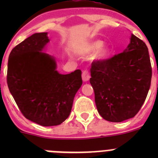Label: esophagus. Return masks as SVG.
Here are the masks:
<instances>
[{
    "instance_id": "esophagus-1",
    "label": "esophagus",
    "mask_w": 158,
    "mask_h": 158,
    "mask_svg": "<svg viewBox=\"0 0 158 158\" xmlns=\"http://www.w3.org/2000/svg\"><path fill=\"white\" fill-rule=\"evenodd\" d=\"M82 80H83L84 82H86V81L89 80V78H90V73H89V70L87 69L83 70L82 74Z\"/></svg>"
}]
</instances>
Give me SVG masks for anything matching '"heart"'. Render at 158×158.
Returning <instances> with one entry per match:
<instances>
[{"label":"heart","mask_w":158,"mask_h":158,"mask_svg":"<svg viewBox=\"0 0 158 158\" xmlns=\"http://www.w3.org/2000/svg\"><path fill=\"white\" fill-rule=\"evenodd\" d=\"M98 48L100 49L97 51L96 54H95V58L100 59V60L106 58L109 56V50L107 47H104V46H102V43L100 41H96V42H94L92 44H91L89 45L88 50L89 52H93V51L96 50Z\"/></svg>","instance_id":"b5f03b06"}]
</instances>
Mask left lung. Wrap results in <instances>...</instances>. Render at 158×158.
Masks as SVG:
<instances>
[{"label": "left lung", "instance_id": "left-lung-1", "mask_svg": "<svg viewBox=\"0 0 158 158\" xmlns=\"http://www.w3.org/2000/svg\"><path fill=\"white\" fill-rule=\"evenodd\" d=\"M90 72L95 105L103 118L121 122L136 115L145 101L152 76L144 42L131 34L123 52L94 60Z\"/></svg>", "mask_w": 158, "mask_h": 158}]
</instances>
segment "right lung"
Wrapping results in <instances>:
<instances>
[{"instance_id":"add662e5","label":"right lung","mask_w":158,"mask_h":158,"mask_svg":"<svg viewBox=\"0 0 158 158\" xmlns=\"http://www.w3.org/2000/svg\"><path fill=\"white\" fill-rule=\"evenodd\" d=\"M47 33H36L11 50L7 82L26 118L42 126L63 123L71 112L76 93L82 84V72L60 74L55 59L41 51Z\"/></svg>"}]
</instances>
